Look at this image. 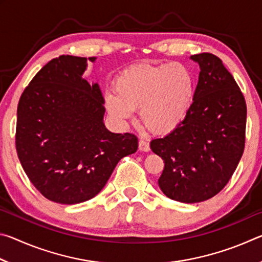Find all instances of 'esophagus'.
Returning a JSON list of instances; mask_svg holds the SVG:
<instances>
[{"label": "esophagus", "mask_w": 262, "mask_h": 262, "mask_svg": "<svg viewBox=\"0 0 262 262\" xmlns=\"http://www.w3.org/2000/svg\"><path fill=\"white\" fill-rule=\"evenodd\" d=\"M139 149L141 150V151H144V152H148L150 150V145L149 143L145 140L141 139L140 142H139Z\"/></svg>", "instance_id": "1"}]
</instances>
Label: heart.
<instances>
[{"mask_svg":"<svg viewBox=\"0 0 262 262\" xmlns=\"http://www.w3.org/2000/svg\"><path fill=\"white\" fill-rule=\"evenodd\" d=\"M115 92L105 95V107L125 123L141 108V118L158 133H171L188 117L195 100L196 82L181 63L142 64L128 68L114 83Z\"/></svg>","mask_w":262,"mask_h":262,"instance_id":"b5f03b06","label":"heart"}]
</instances>
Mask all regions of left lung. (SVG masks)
Instances as JSON below:
<instances>
[{"mask_svg":"<svg viewBox=\"0 0 262 262\" xmlns=\"http://www.w3.org/2000/svg\"><path fill=\"white\" fill-rule=\"evenodd\" d=\"M200 66L195 100L173 132L150 142L162 157L159 188L184 203L202 202L225 187L244 152L246 103L238 84L210 53L192 55Z\"/></svg>","mask_w":262,"mask_h":262,"instance_id":"obj_1","label":"left lung"}]
</instances>
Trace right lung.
<instances>
[{"mask_svg":"<svg viewBox=\"0 0 262 262\" xmlns=\"http://www.w3.org/2000/svg\"><path fill=\"white\" fill-rule=\"evenodd\" d=\"M86 67V57L51 60L26 86L17 108L21 166L43 196L62 205L95 198L119 161L139 145L134 134L106 129L98 83L82 77Z\"/></svg>","mask_w":262,"mask_h":262,"instance_id":"right-lung-1","label":"right lung"}]
</instances>
